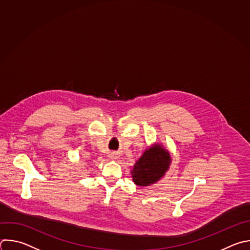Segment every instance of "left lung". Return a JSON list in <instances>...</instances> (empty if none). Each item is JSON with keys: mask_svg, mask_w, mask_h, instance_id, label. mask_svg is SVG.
Masks as SVG:
<instances>
[{"mask_svg": "<svg viewBox=\"0 0 250 250\" xmlns=\"http://www.w3.org/2000/svg\"><path fill=\"white\" fill-rule=\"evenodd\" d=\"M171 159L169 153L161 145H155L147 149L134 164L131 171L135 185L147 187L158 182L169 169Z\"/></svg>", "mask_w": 250, "mask_h": 250, "instance_id": "8db88e82", "label": "left lung"}]
</instances>
